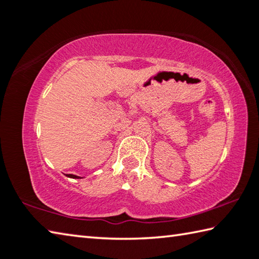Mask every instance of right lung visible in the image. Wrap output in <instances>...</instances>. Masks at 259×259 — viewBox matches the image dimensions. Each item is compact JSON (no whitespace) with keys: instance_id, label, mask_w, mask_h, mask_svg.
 I'll list each match as a JSON object with an SVG mask.
<instances>
[{"instance_id":"add662e5","label":"right lung","mask_w":259,"mask_h":259,"mask_svg":"<svg viewBox=\"0 0 259 259\" xmlns=\"http://www.w3.org/2000/svg\"><path fill=\"white\" fill-rule=\"evenodd\" d=\"M69 178H72V179H81V178H79L78 176H74V175H67Z\"/></svg>"}]
</instances>
